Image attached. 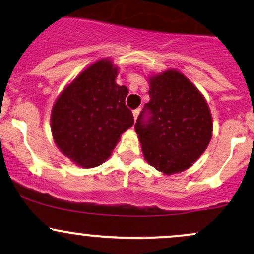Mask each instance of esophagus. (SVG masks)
I'll use <instances>...</instances> for the list:
<instances>
[{"mask_svg": "<svg viewBox=\"0 0 254 254\" xmlns=\"http://www.w3.org/2000/svg\"><path fill=\"white\" fill-rule=\"evenodd\" d=\"M138 114H140V109H135V111L132 112V116H134V119H135V120L137 119Z\"/></svg>", "mask_w": 254, "mask_h": 254, "instance_id": "esophagus-1", "label": "esophagus"}]
</instances>
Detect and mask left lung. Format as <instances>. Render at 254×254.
<instances>
[{
  "label": "left lung",
  "instance_id": "obj_1",
  "mask_svg": "<svg viewBox=\"0 0 254 254\" xmlns=\"http://www.w3.org/2000/svg\"><path fill=\"white\" fill-rule=\"evenodd\" d=\"M148 84L151 100L135 124L143 157L165 175L184 172L209 145V107L201 91L175 69L149 76ZM146 110L148 121L144 120Z\"/></svg>",
  "mask_w": 254,
  "mask_h": 254
}]
</instances>
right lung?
Segmentation results:
<instances>
[{
	"instance_id": "obj_1",
	"label": "right lung",
	"mask_w": 254,
	"mask_h": 254,
	"mask_svg": "<svg viewBox=\"0 0 254 254\" xmlns=\"http://www.w3.org/2000/svg\"><path fill=\"white\" fill-rule=\"evenodd\" d=\"M118 66L108 58L96 61L66 85L51 112V131L57 147L82 168L102 164L120 136L134 125L125 106L127 86L116 82Z\"/></svg>"
}]
</instances>
